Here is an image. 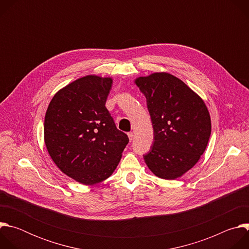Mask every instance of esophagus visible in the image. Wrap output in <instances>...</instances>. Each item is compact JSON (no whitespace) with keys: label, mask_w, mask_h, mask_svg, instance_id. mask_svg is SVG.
I'll return each mask as SVG.
<instances>
[{"label":"esophagus","mask_w":249,"mask_h":249,"mask_svg":"<svg viewBox=\"0 0 249 249\" xmlns=\"http://www.w3.org/2000/svg\"><path fill=\"white\" fill-rule=\"evenodd\" d=\"M133 136H134V135H133L132 132H129V133H128V137H129V140H130V141L133 140Z\"/></svg>","instance_id":"esophagus-1"}]
</instances>
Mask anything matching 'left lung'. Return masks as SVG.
<instances>
[{"mask_svg":"<svg viewBox=\"0 0 249 249\" xmlns=\"http://www.w3.org/2000/svg\"><path fill=\"white\" fill-rule=\"evenodd\" d=\"M135 84L147 98L154 143L144 160L160 178L172 180L191 169L206 150L211 118L204 100L168 73L139 77Z\"/></svg>","mask_w":249,"mask_h":249,"instance_id":"obj_1","label":"left lung"}]
</instances>
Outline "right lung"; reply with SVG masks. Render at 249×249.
Segmentation results:
<instances>
[{
    "mask_svg": "<svg viewBox=\"0 0 249 249\" xmlns=\"http://www.w3.org/2000/svg\"><path fill=\"white\" fill-rule=\"evenodd\" d=\"M111 87V78H80L53 96L45 114L44 141L51 159L85 185L108 178L129 142L105 107Z\"/></svg>",
    "mask_w": 249,
    "mask_h": 249,
    "instance_id": "right-lung-1",
    "label": "right lung"
}]
</instances>
